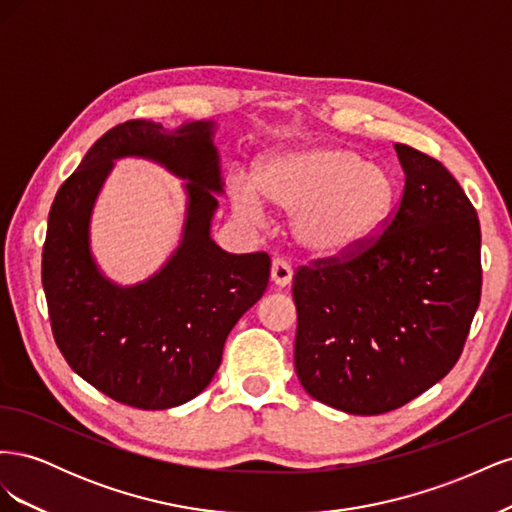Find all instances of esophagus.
<instances>
[{
	"label": "esophagus",
	"instance_id": "esophagus-1",
	"mask_svg": "<svg viewBox=\"0 0 512 512\" xmlns=\"http://www.w3.org/2000/svg\"><path fill=\"white\" fill-rule=\"evenodd\" d=\"M271 280L275 286H288L292 282V267L290 262L284 258H273L271 262Z\"/></svg>",
	"mask_w": 512,
	"mask_h": 512
}]
</instances>
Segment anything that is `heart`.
Segmentation results:
<instances>
[{"label": "heart", "instance_id": "1", "mask_svg": "<svg viewBox=\"0 0 512 512\" xmlns=\"http://www.w3.org/2000/svg\"><path fill=\"white\" fill-rule=\"evenodd\" d=\"M262 198L292 215L294 237L314 256L359 250L389 222L395 181L374 162L342 147H309L271 158L258 181L232 183V203L260 218Z\"/></svg>", "mask_w": 512, "mask_h": 512}]
</instances>
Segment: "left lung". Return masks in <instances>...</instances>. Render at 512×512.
<instances>
[{"mask_svg": "<svg viewBox=\"0 0 512 512\" xmlns=\"http://www.w3.org/2000/svg\"><path fill=\"white\" fill-rule=\"evenodd\" d=\"M406 183L363 247L292 277L294 369L314 399L348 414L397 410L455 367L480 303V224L436 158L395 145Z\"/></svg>", "mask_w": 512, "mask_h": 512, "instance_id": "8db88e82", "label": "left lung"}]
</instances>
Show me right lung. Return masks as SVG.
<instances>
[{
    "mask_svg": "<svg viewBox=\"0 0 512 512\" xmlns=\"http://www.w3.org/2000/svg\"><path fill=\"white\" fill-rule=\"evenodd\" d=\"M211 121L166 130L130 119L108 130L61 183L42 250V286L55 344L68 365L111 399L166 410L196 397L222 363L237 320L269 286L267 252L228 254L209 237L222 192ZM151 157L191 179L178 254L149 283L119 289L88 254L90 205L115 157Z\"/></svg>",
    "mask_w": 512,
    "mask_h": 512,
    "instance_id": "add662e5",
    "label": "right lung"
}]
</instances>
